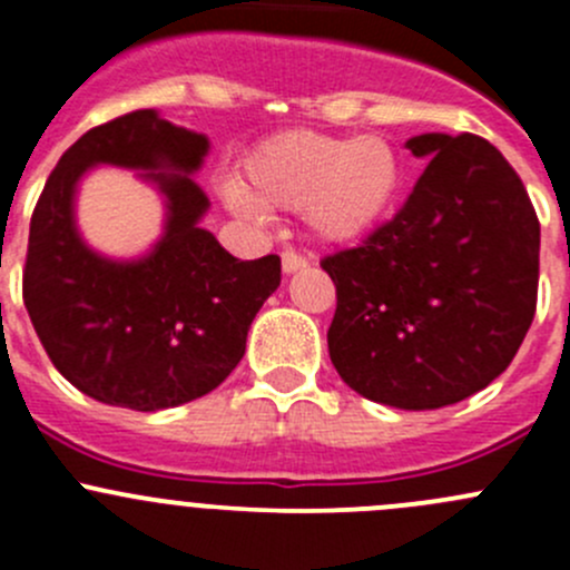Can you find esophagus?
I'll use <instances>...</instances> for the list:
<instances>
[{
    "label": "esophagus",
    "instance_id": "34e87169",
    "mask_svg": "<svg viewBox=\"0 0 570 570\" xmlns=\"http://www.w3.org/2000/svg\"><path fill=\"white\" fill-rule=\"evenodd\" d=\"M281 267H284L286 275H292V273H297V269H306L308 258H303L301 253H295V250H286L284 256H281Z\"/></svg>",
    "mask_w": 570,
    "mask_h": 570
}]
</instances>
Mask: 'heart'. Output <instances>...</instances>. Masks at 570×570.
I'll return each mask as SVG.
<instances>
[{"label": "heart", "instance_id": "b5f03b06", "mask_svg": "<svg viewBox=\"0 0 570 570\" xmlns=\"http://www.w3.org/2000/svg\"><path fill=\"white\" fill-rule=\"evenodd\" d=\"M400 181V157L386 137L286 131L250 154L245 184L226 181L223 200L248 220H264L267 209H303L314 237L342 245L389 215Z\"/></svg>", "mask_w": 570, "mask_h": 570}]
</instances>
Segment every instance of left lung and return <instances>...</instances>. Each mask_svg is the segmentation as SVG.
I'll use <instances>...</instances> for the list:
<instances>
[{
  "mask_svg": "<svg viewBox=\"0 0 570 570\" xmlns=\"http://www.w3.org/2000/svg\"><path fill=\"white\" fill-rule=\"evenodd\" d=\"M416 187L364 245L322 258L336 284L327 353L353 392L402 411L455 405L519 353L538 301L540 223L508 159L476 135L405 142Z\"/></svg>",
  "mask_w": 570,
  "mask_h": 570,
  "instance_id": "8db88e82",
  "label": "left lung"
}]
</instances>
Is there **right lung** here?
<instances>
[{
  "label": "right lung",
  "mask_w": 570,
  "mask_h": 570,
  "mask_svg": "<svg viewBox=\"0 0 570 570\" xmlns=\"http://www.w3.org/2000/svg\"><path fill=\"white\" fill-rule=\"evenodd\" d=\"M206 154V135L137 109L79 137L40 193L24 306L57 372L94 400L163 411L209 394L278 289V256L239 262L200 226L209 198L193 176ZM99 164L137 169L164 195V234L142 257H105L78 232V181Z\"/></svg>",
  "instance_id": "1"
}]
</instances>
